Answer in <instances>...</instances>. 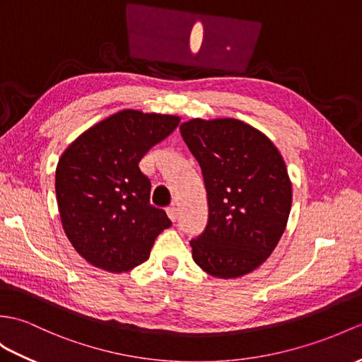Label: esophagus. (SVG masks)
<instances>
[{
    "label": "esophagus",
    "instance_id": "1",
    "mask_svg": "<svg viewBox=\"0 0 362 362\" xmlns=\"http://www.w3.org/2000/svg\"><path fill=\"white\" fill-rule=\"evenodd\" d=\"M166 213H168V217H170V219H171L173 222L177 221V217H179L177 208H175V206H168V208H166Z\"/></svg>",
    "mask_w": 362,
    "mask_h": 362
}]
</instances>
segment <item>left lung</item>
<instances>
[{
  "mask_svg": "<svg viewBox=\"0 0 362 362\" xmlns=\"http://www.w3.org/2000/svg\"><path fill=\"white\" fill-rule=\"evenodd\" d=\"M180 134L204 174L208 223L189 240L208 274L231 279L251 273L273 253L287 226L291 182L265 134L236 119H192Z\"/></svg>",
  "mask_w": 362,
  "mask_h": 362,
  "instance_id": "left-lung-1",
  "label": "left lung"
}]
</instances>
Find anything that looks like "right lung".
Masks as SVG:
<instances>
[{
	"mask_svg": "<svg viewBox=\"0 0 362 362\" xmlns=\"http://www.w3.org/2000/svg\"><path fill=\"white\" fill-rule=\"evenodd\" d=\"M180 117L123 109L75 139L57 165L55 192L67 239L90 265L111 273L145 262L171 221L149 204L139 162Z\"/></svg>",
	"mask_w": 362,
	"mask_h": 362,
	"instance_id": "obj_1",
	"label": "right lung"
}]
</instances>
